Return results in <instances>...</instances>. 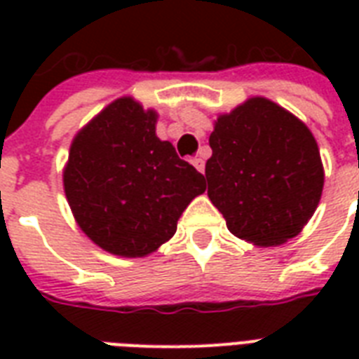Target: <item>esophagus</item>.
<instances>
[{"mask_svg":"<svg viewBox=\"0 0 359 359\" xmlns=\"http://www.w3.org/2000/svg\"><path fill=\"white\" fill-rule=\"evenodd\" d=\"M191 163H194V168H196L197 171L205 173V160H203V158H194V160H191Z\"/></svg>","mask_w":359,"mask_h":359,"instance_id":"34e87169","label":"esophagus"}]
</instances>
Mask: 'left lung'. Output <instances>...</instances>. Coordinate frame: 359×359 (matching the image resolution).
<instances>
[{
  "label": "left lung",
  "mask_w": 359,
  "mask_h": 359,
  "mask_svg": "<svg viewBox=\"0 0 359 359\" xmlns=\"http://www.w3.org/2000/svg\"><path fill=\"white\" fill-rule=\"evenodd\" d=\"M208 143V197L227 229L257 245L294 238L317 210L324 186L320 152L306 124L253 97L219 115Z\"/></svg>",
  "instance_id": "1"
}]
</instances>
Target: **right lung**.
I'll return each instance as SVG.
<instances>
[{
    "mask_svg": "<svg viewBox=\"0 0 359 359\" xmlns=\"http://www.w3.org/2000/svg\"><path fill=\"white\" fill-rule=\"evenodd\" d=\"M158 115L123 97L76 134L63 173L80 229L102 250L145 257L168 242L205 177L156 135Z\"/></svg>",
    "mask_w": 359,
    "mask_h": 359,
    "instance_id": "right-lung-1",
    "label": "right lung"
}]
</instances>
